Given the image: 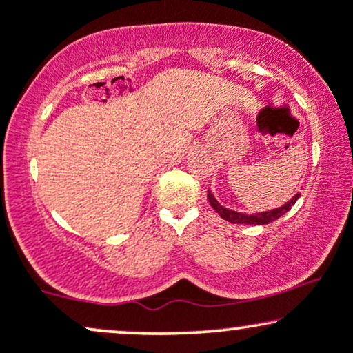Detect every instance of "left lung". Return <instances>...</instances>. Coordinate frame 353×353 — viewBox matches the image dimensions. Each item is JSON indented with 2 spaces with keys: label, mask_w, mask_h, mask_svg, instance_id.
Wrapping results in <instances>:
<instances>
[{
  "label": "left lung",
  "mask_w": 353,
  "mask_h": 353,
  "mask_svg": "<svg viewBox=\"0 0 353 353\" xmlns=\"http://www.w3.org/2000/svg\"><path fill=\"white\" fill-rule=\"evenodd\" d=\"M299 197H301V194H295L290 201H287L285 204L281 205V208H275V209H270V210H264V212H255V214H244V212H237V210H232V209H228L224 208V205L219 202L216 197H214V194L210 192V189L208 190V199L210 202V205H212L214 210L221 216L224 221L228 222H232V224H254V225H265L269 224V222H274L275 219L282 217L283 214L289 212L290 208L297 202Z\"/></svg>",
  "instance_id": "1"
}]
</instances>
